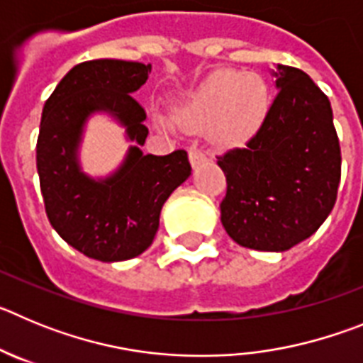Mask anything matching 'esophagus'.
I'll return each instance as SVG.
<instances>
[{"mask_svg": "<svg viewBox=\"0 0 363 363\" xmlns=\"http://www.w3.org/2000/svg\"><path fill=\"white\" fill-rule=\"evenodd\" d=\"M189 160H191L192 167H198V165H201V163L207 162V160H209V156H207V154H205L198 145H192L191 149H189Z\"/></svg>", "mask_w": 363, "mask_h": 363, "instance_id": "34e87169", "label": "esophagus"}]
</instances>
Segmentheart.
Segmentation results:
<instances>
[{
    "mask_svg": "<svg viewBox=\"0 0 363 363\" xmlns=\"http://www.w3.org/2000/svg\"><path fill=\"white\" fill-rule=\"evenodd\" d=\"M269 105V86L262 76L221 69L179 104L176 121L182 129H207L216 145L238 147L258 133Z\"/></svg>",
    "mask_w": 363,
    "mask_h": 363,
    "instance_id": "heart-1",
    "label": "heart"
}]
</instances>
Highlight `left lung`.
I'll use <instances>...</instances> for the list:
<instances>
[{
    "mask_svg": "<svg viewBox=\"0 0 363 363\" xmlns=\"http://www.w3.org/2000/svg\"><path fill=\"white\" fill-rule=\"evenodd\" d=\"M278 94L243 149L218 156L227 178L221 223L242 247L287 251L318 230L342 174L331 101L303 70L278 65Z\"/></svg>",
    "mask_w": 363,
    "mask_h": 363,
    "instance_id": "8db88e82",
    "label": "left lung"
}]
</instances>
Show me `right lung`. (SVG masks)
Returning a JSON list of instances; mask_svg holds the SVG:
<instances>
[{
    "mask_svg": "<svg viewBox=\"0 0 363 363\" xmlns=\"http://www.w3.org/2000/svg\"><path fill=\"white\" fill-rule=\"evenodd\" d=\"M150 72V63L92 60L72 67L45 101L36 165L50 225L69 245L99 262H123L152 243L163 203L191 176L187 152L167 156L130 150L122 167L105 180L81 172L77 147L92 111H108L128 137L143 145L147 114L133 98Z\"/></svg>",
    "mask_w": 363,
    "mask_h": 363,
    "instance_id": "obj_1",
    "label": "right lung"
}]
</instances>
